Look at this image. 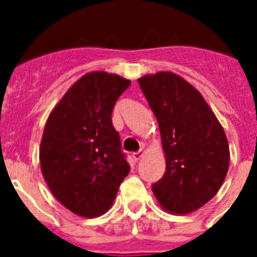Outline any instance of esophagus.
Returning <instances> with one entry per match:
<instances>
[{
    "instance_id": "1",
    "label": "esophagus",
    "mask_w": 257,
    "mask_h": 257,
    "mask_svg": "<svg viewBox=\"0 0 257 257\" xmlns=\"http://www.w3.org/2000/svg\"><path fill=\"white\" fill-rule=\"evenodd\" d=\"M144 155H145V151H143V149H141V151H139V152H135L132 155L133 160L139 161L141 159V157H144Z\"/></svg>"
}]
</instances>
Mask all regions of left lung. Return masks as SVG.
<instances>
[{
  "instance_id": "obj_1",
  "label": "left lung",
  "mask_w": 257,
  "mask_h": 257,
  "mask_svg": "<svg viewBox=\"0 0 257 257\" xmlns=\"http://www.w3.org/2000/svg\"><path fill=\"white\" fill-rule=\"evenodd\" d=\"M139 84L159 122L167 165L153 193L167 212L197 211L219 192L229 168L223 126L201 93L179 74H145Z\"/></svg>"
}]
</instances>
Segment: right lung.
Instances as JSON below:
<instances>
[{
    "label": "right lung",
    "instance_id": "add662e5",
    "mask_svg": "<svg viewBox=\"0 0 257 257\" xmlns=\"http://www.w3.org/2000/svg\"><path fill=\"white\" fill-rule=\"evenodd\" d=\"M131 81L90 72L78 78L46 120L40 165L53 196L74 215L97 217L112 207L129 164L112 112Z\"/></svg>",
    "mask_w": 257,
    "mask_h": 257
}]
</instances>
